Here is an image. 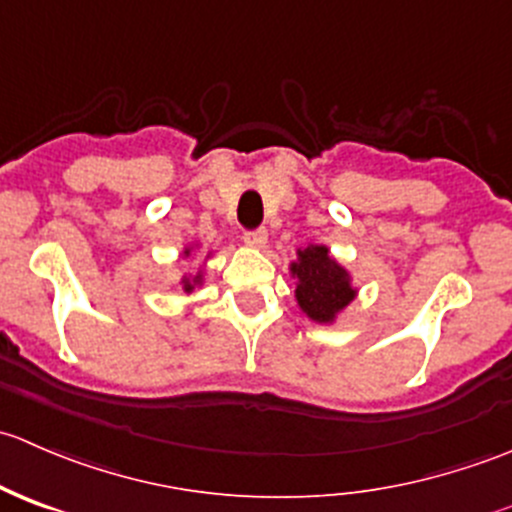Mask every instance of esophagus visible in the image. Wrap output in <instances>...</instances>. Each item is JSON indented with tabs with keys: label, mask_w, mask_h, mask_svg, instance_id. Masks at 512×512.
<instances>
[{
	"label": "esophagus",
	"mask_w": 512,
	"mask_h": 512,
	"mask_svg": "<svg viewBox=\"0 0 512 512\" xmlns=\"http://www.w3.org/2000/svg\"><path fill=\"white\" fill-rule=\"evenodd\" d=\"M245 245L247 247H255V250H262V247L267 245V232L265 230H252V232H245Z\"/></svg>",
	"instance_id": "1"
}]
</instances>
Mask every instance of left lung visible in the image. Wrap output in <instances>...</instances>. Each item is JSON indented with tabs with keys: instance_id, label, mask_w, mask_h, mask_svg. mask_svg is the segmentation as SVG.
Returning a JSON list of instances; mask_svg holds the SVG:
<instances>
[{
	"instance_id": "left-lung-1",
	"label": "left lung",
	"mask_w": 512,
	"mask_h": 512,
	"mask_svg": "<svg viewBox=\"0 0 512 512\" xmlns=\"http://www.w3.org/2000/svg\"><path fill=\"white\" fill-rule=\"evenodd\" d=\"M289 277L294 280L297 307L314 324H334L359 294L352 272L327 245L309 242L307 247H299L297 260L289 262Z\"/></svg>"
}]
</instances>
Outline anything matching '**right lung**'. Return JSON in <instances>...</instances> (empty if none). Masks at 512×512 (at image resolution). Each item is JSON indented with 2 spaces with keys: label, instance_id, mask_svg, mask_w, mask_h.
<instances>
[{
  "label": "right lung",
  "instance_id": "obj_1",
  "mask_svg": "<svg viewBox=\"0 0 512 512\" xmlns=\"http://www.w3.org/2000/svg\"><path fill=\"white\" fill-rule=\"evenodd\" d=\"M198 247H200V242H198V240H195V242H188V245H185L183 250H180V260H190V257H193V252L198 250ZM210 257H213V250L205 252L203 265L198 267V272H193V275H183V277H180L178 285H180V289H183L185 294L193 292L195 287H203V285H205V265H208Z\"/></svg>",
  "mask_w": 512,
  "mask_h": 512
}]
</instances>
